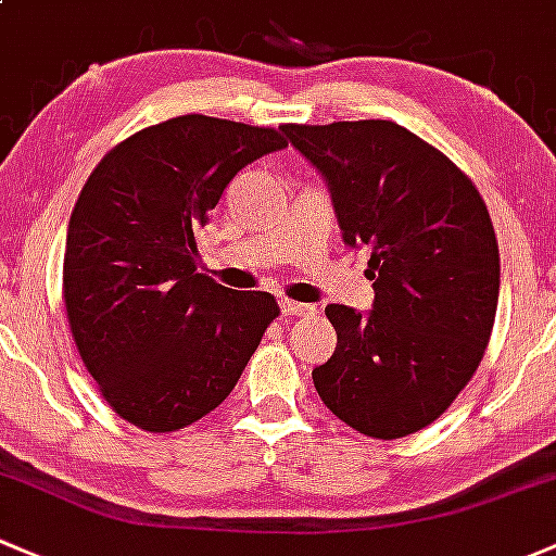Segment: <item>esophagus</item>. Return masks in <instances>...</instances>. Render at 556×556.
<instances>
[{
    "instance_id": "1",
    "label": "esophagus",
    "mask_w": 556,
    "mask_h": 556,
    "mask_svg": "<svg viewBox=\"0 0 556 556\" xmlns=\"http://www.w3.org/2000/svg\"><path fill=\"white\" fill-rule=\"evenodd\" d=\"M316 311V305H305V302H291V300H280V313L286 318H294V316H307V313Z\"/></svg>"
}]
</instances>
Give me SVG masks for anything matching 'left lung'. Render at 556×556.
I'll use <instances>...</instances> for the list:
<instances>
[{
  "label": "left lung",
  "instance_id": "left-lung-1",
  "mask_svg": "<svg viewBox=\"0 0 556 556\" xmlns=\"http://www.w3.org/2000/svg\"><path fill=\"white\" fill-rule=\"evenodd\" d=\"M318 170L342 240L369 249L371 311L326 305L337 351L313 369L320 402L375 439L437 420L484 356L501 256L473 181L391 119L283 125Z\"/></svg>",
  "mask_w": 556,
  "mask_h": 556
}]
</instances>
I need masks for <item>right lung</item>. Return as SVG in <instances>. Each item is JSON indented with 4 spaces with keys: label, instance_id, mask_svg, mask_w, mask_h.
<instances>
[{
    "label": "right lung",
    "instance_id": "obj_1",
    "mask_svg": "<svg viewBox=\"0 0 556 556\" xmlns=\"http://www.w3.org/2000/svg\"><path fill=\"white\" fill-rule=\"evenodd\" d=\"M286 147L280 130L185 114L96 165L66 232L64 302L99 391L144 431L185 428L236 388L280 307L198 273L194 232L238 170Z\"/></svg>",
    "mask_w": 556,
    "mask_h": 556
}]
</instances>
